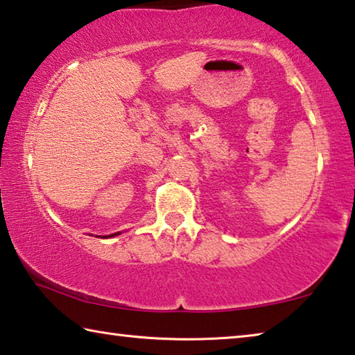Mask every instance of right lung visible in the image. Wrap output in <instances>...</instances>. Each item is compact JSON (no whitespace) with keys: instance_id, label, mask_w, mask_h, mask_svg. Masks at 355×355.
Returning a JSON list of instances; mask_svg holds the SVG:
<instances>
[{"instance_id":"obj_1","label":"right lung","mask_w":355,"mask_h":355,"mask_svg":"<svg viewBox=\"0 0 355 355\" xmlns=\"http://www.w3.org/2000/svg\"><path fill=\"white\" fill-rule=\"evenodd\" d=\"M116 235H119V233H114V235H110V236H116Z\"/></svg>"}]
</instances>
